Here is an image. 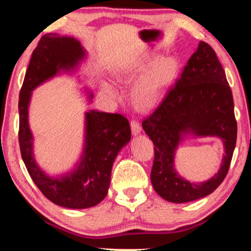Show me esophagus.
Returning a JSON list of instances; mask_svg holds the SVG:
<instances>
[{
    "label": "esophagus",
    "instance_id": "1",
    "mask_svg": "<svg viewBox=\"0 0 251 251\" xmlns=\"http://www.w3.org/2000/svg\"><path fill=\"white\" fill-rule=\"evenodd\" d=\"M130 126H131V130H132V133L133 135H138L142 131V126H140V123L137 121V120H132L131 123H130Z\"/></svg>",
    "mask_w": 251,
    "mask_h": 251
}]
</instances>
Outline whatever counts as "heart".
Listing matches in <instances>:
<instances>
[{"instance_id":"1","label":"heart","mask_w":251,"mask_h":251,"mask_svg":"<svg viewBox=\"0 0 251 251\" xmlns=\"http://www.w3.org/2000/svg\"><path fill=\"white\" fill-rule=\"evenodd\" d=\"M147 65V61L131 63L120 70L116 74V80L128 82L137 71L142 70ZM175 70V61L171 58H161L154 61L151 67L144 73L133 87V98L136 102L143 107H150L159 100L164 85L167 84ZM104 90L106 94L116 96V90L111 84L105 83Z\"/></svg>"}]
</instances>
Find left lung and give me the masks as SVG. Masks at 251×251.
Instances as JSON below:
<instances>
[{"mask_svg":"<svg viewBox=\"0 0 251 251\" xmlns=\"http://www.w3.org/2000/svg\"><path fill=\"white\" fill-rule=\"evenodd\" d=\"M142 125L154 144L151 180L164 200L174 203L194 201L207 197L222 184L235 149L238 125L225 71L208 43H199L179 77ZM186 133L219 136L225 143L221 169L204 183H190L174 170V151L181 135Z\"/></svg>","mask_w":251,"mask_h":251,"instance_id":"obj_1","label":"left lung"}]
</instances>
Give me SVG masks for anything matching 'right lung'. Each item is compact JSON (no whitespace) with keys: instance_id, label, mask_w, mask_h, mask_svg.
Returning a JSON list of instances; mask_svg holds the SVG:
<instances>
[{"instance_id":"add662e5","label":"right lung","mask_w":251,"mask_h":251,"mask_svg":"<svg viewBox=\"0 0 251 251\" xmlns=\"http://www.w3.org/2000/svg\"><path fill=\"white\" fill-rule=\"evenodd\" d=\"M84 56V49L74 37L44 34L30 57L18 102L19 146L27 171L44 197L71 209L90 208L104 200L111 183L113 162L131 138L129 121L123 115L89 111L85 113L84 152L76 169L60 178H51L35 163L28 126L32 91L59 71L73 70Z\"/></svg>"}]
</instances>
